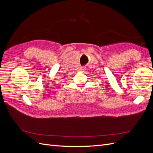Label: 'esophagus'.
<instances>
[{
	"mask_svg": "<svg viewBox=\"0 0 153 153\" xmlns=\"http://www.w3.org/2000/svg\"><path fill=\"white\" fill-rule=\"evenodd\" d=\"M85 67H81V68H80V69H79V71H81V72H83V71H85Z\"/></svg>",
	"mask_w": 153,
	"mask_h": 153,
	"instance_id": "esophagus-1",
	"label": "esophagus"
}]
</instances>
